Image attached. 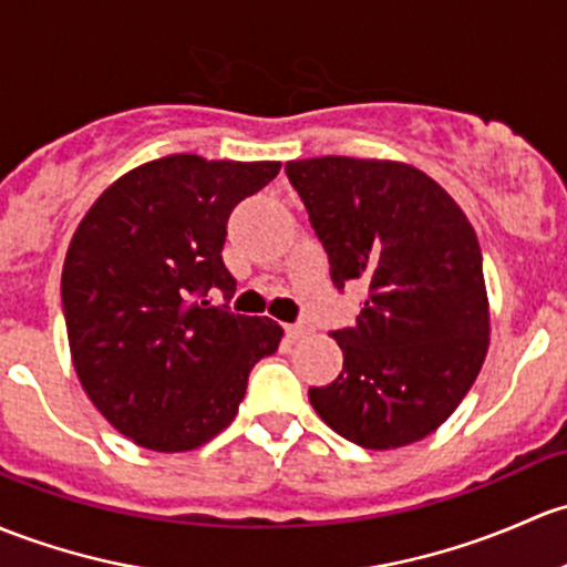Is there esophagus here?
Returning a JSON list of instances; mask_svg holds the SVG:
<instances>
[{
    "mask_svg": "<svg viewBox=\"0 0 567 567\" xmlns=\"http://www.w3.org/2000/svg\"><path fill=\"white\" fill-rule=\"evenodd\" d=\"M285 333H288V339H301L303 333H309V326L307 323H290V326H285Z\"/></svg>",
    "mask_w": 567,
    "mask_h": 567,
    "instance_id": "1",
    "label": "esophagus"
}]
</instances>
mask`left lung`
Listing matches in <instances>:
<instances>
[{
    "label": "left lung",
    "mask_w": 567,
    "mask_h": 567,
    "mask_svg": "<svg viewBox=\"0 0 567 567\" xmlns=\"http://www.w3.org/2000/svg\"><path fill=\"white\" fill-rule=\"evenodd\" d=\"M329 252L331 279L367 285L353 329L331 331L342 372L309 402L372 451L424 440L458 408L488 350L478 236L434 178L393 159L285 165Z\"/></svg>",
    "instance_id": "8db88e82"
}]
</instances>
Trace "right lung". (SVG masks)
I'll use <instances>...</instances> for the list:
<instances>
[{
  "label": "right lung",
  "mask_w": 567,
  "mask_h": 567,
  "mask_svg": "<svg viewBox=\"0 0 567 567\" xmlns=\"http://www.w3.org/2000/svg\"><path fill=\"white\" fill-rule=\"evenodd\" d=\"M279 163L171 154L111 184L81 219L62 268L79 380L135 445L193 451L236 419L249 369L279 348L268 318L212 307L236 293L223 264L228 217Z\"/></svg>",
  "instance_id": "add662e5"
}]
</instances>
